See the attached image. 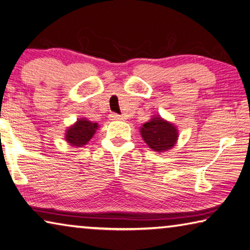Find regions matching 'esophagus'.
<instances>
[{"label":"esophagus","mask_w":250,"mask_h":250,"mask_svg":"<svg viewBox=\"0 0 250 250\" xmlns=\"http://www.w3.org/2000/svg\"><path fill=\"white\" fill-rule=\"evenodd\" d=\"M109 118H110V120H115V121H123V120H125L124 116L118 115V114H116V113H112V114H110Z\"/></svg>","instance_id":"esophagus-1"}]
</instances>
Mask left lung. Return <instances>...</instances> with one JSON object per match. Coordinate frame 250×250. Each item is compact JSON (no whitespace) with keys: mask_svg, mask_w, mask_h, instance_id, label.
Instances as JSON below:
<instances>
[{"mask_svg":"<svg viewBox=\"0 0 250 250\" xmlns=\"http://www.w3.org/2000/svg\"><path fill=\"white\" fill-rule=\"evenodd\" d=\"M141 134L149 148L158 153L170 149L178 137L175 126L158 116L145 123L141 128Z\"/></svg>","mask_w":250,"mask_h":250,"instance_id":"1","label":"left lung"}]
</instances>
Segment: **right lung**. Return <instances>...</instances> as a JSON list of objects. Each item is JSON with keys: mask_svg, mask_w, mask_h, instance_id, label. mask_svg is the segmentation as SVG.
<instances>
[{"mask_svg": "<svg viewBox=\"0 0 250 250\" xmlns=\"http://www.w3.org/2000/svg\"><path fill=\"white\" fill-rule=\"evenodd\" d=\"M96 128V123H92L86 120H80L67 129L65 137L72 146L81 147L91 140L93 135L95 134Z\"/></svg>", "mask_w": 250, "mask_h": 250, "instance_id": "obj_1", "label": "right lung"}]
</instances>
